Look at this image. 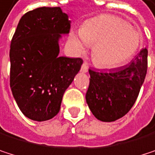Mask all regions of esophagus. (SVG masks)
Returning <instances> with one entry per match:
<instances>
[{
  "instance_id": "obj_1",
  "label": "esophagus",
  "mask_w": 155,
  "mask_h": 155,
  "mask_svg": "<svg viewBox=\"0 0 155 155\" xmlns=\"http://www.w3.org/2000/svg\"><path fill=\"white\" fill-rule=\"evenodd\" d=\"M81 71H82V72H84V73H86V72H87V71H88V66H87V63H83V64H82Z\"/></svg>"
}]
</instances>
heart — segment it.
Segmentation results:
<instances>
[{
	"instance_id": "heart-1",
	"label": "heart",
	"mask_w": 155,
	"mask_h": 155,
	"mask_svg": "<svg viewBox=\"0 0 155 155\" xmlns=\"http://www.w3.org/2000/svg\"><path fill=\"white\" fill-rule=\"evenodd\" d=\"M69 41L77 54L84 53L88 45H94V62L99 67L113 68L134 54L139 45V35L124 20L101 15L87 21L83 30L71 32Z\"/></svg>"
}]
</instances>
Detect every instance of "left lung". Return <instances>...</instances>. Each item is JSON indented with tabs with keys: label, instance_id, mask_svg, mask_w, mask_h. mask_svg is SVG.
<instances>
[{
	"label": "left lung",
	"instance_id": "1",
	"mask_svg": "<svg viewBox=\"0 0 155 155\" xmlns=\"http://www.w3.org/2000/svg\"><path fill=\"white\" fill-rule=\"evenodd\" d=\"M148 50L143 48L128 65L107 72L89 69L86 100L100 121L113 122L126 115L135 103L147 72Z\"/></svg>",
	"mask_w": 155,
	"mask_h": 155
}]
</instances>
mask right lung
Returning a JSON list of instances; mask_svg holds the SVG:
<instances>
[{
	"label": "right lung",
	"mask_w": 155,
	"mask_h": 155,
	"mask_svg": "<svg viewBox=\"0 0 155 155\" xmlns=\"http://www.w3.org/2000/svg\"><path fill=\"white\" fill-rule=\"evenodd\" d=\"M70 30L59 7L25 13L11 42L10 86L23 115L34 121L53 118L63 95L80 70L82 58L59 57L58 39Z\"/></svg>",
	"instance_id": "obj_1"
}]
</instances>
